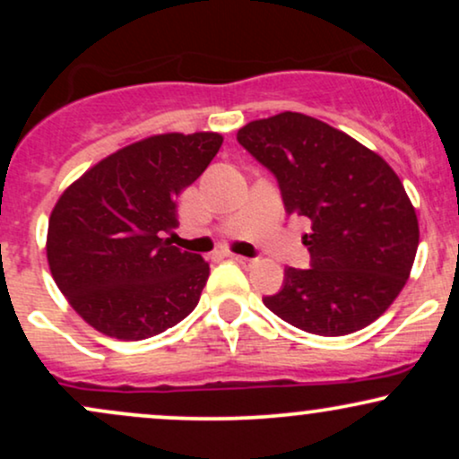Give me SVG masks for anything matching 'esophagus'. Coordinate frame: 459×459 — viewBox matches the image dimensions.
<instances>
[{
    "label": "esophagus",
    "mask_w": 459,
    "mask_h": 459,
    "mask_svg": "<svg viewBox=\"0 0 459 459\" xmlns=\"http://www.w3.org/2000/svg\"><path fill=\"white\" fill-rule=\"evenodd\" d=\"M230 261L239 263V265H252L255 263V259H250V256H241V255H230Z\"/></svg>",
    "instance_id": "1"
}]
</instances>
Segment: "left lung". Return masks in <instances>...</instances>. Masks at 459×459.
<instances>
[{
	"label": "left lung",
	"instance_id": "1",
	"mask_svg": "<svg viewBox=\"0 0 459 459\" xmlns=\"http://www.w3.org/2000/svg\"><path fill=\"white\" fill-rule=\"evenodd\" d=\"M237 142L276 177L284 212L310 222V267H287L263 304L310 334L367 328L399 296L419 247L399 177L360 142L298 112L252 120Z\"/></svg>",
	"mask_w": 459,
	"mask_h": 459
}]
</instances>
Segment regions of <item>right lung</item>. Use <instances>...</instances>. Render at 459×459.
I'll return each mask as SVG.
<instances>
[{"label":"right lung","instance_id":"right-lung-1","mask_svg":"<svg viewBox=\"0 0 459 459\" xmlns=\"http://www.w3.org/2000/svg\"><path fill=\"white\" fill-rule=\"evenodd\" d=\"M220 134H163L116 151L62 194L47 261L71 307L120 341L161 334L196 308L209 263L163 239L177 196L207 170Z\"/></svg>","mask_w":459,"mask_h":459}]
</instances>
